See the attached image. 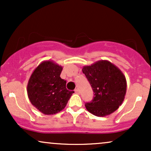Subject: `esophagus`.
Masks as SVG:
<instances>
[{
	"label": "esophagus",
	"instance_id": "esophagus-1",
	"mask_svg": "<svg viewBox=\"0 0 151 151\" xmlns=\"http://www.w3.org/2000/svg\"><path fill=\"white\" fill-rule=\"evenodd\" d=\"M74 91H75V93H77V94H79V89H76L75 90H74Z\"/></svg>",
	"mask_w": 151,
	"mask_h": 151
}]
</instances>
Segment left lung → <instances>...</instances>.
I'll list each match as a JSON object with an SVG mask.
<instances>
[{
	"label": "left lung",
	"instance_id": "8db88e82",
	"mask_svg": "<svg viewBox=\"0 0 151 151\" xmlns=\"http://www.w3.org/2000/svg\"><path fill=\"white\" fill-rule=\"evenodd\" d=\"M82 72L94 93L91 102L85 104L86 110L99 117L116 111L122 104L126 93L127 83L123 72L108 60H99L84 66Z\"/></svg>",
	"mask_w": 151,
	"mask_h": 151
}]
</instances>
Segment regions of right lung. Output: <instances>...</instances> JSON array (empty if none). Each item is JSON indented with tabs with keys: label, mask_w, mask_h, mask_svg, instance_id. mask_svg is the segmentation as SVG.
<instances>
[{
	"label": "right lung",
	"mask_w": 151,
	"mask_h": 151,
	"mask_svg": "<svg viewBox=\"0 0 151 151\" xmlns=\"http://www.w3.org/2000/svg\"><path fill=\"white\" fill-rule=\"evenodd\" d=\"M62 69L52 60L43 61L35 69L28 80L29 99L45 115H53L63 110L74 93L67 89V81L60 77Z\"/></svg>",
	"instance_id": "add662e5"
}]
</instances>
